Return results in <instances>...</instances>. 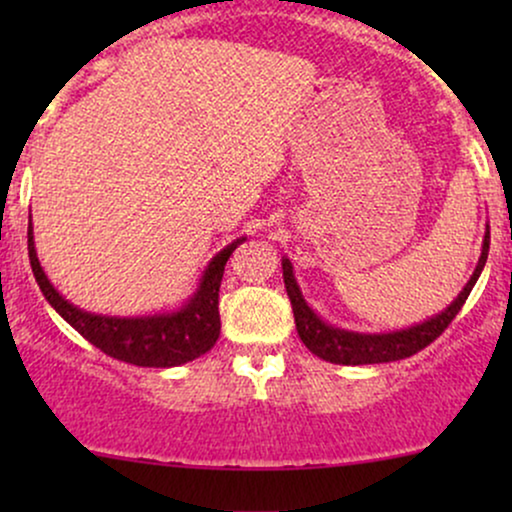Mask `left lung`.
Returning <instances> with one entry per match:
<instances>
[{
	"label": "left lung",
	"mask_w": 512,
	"mask_h": 512,
	"mask_svg": "<svg viewBox=\"0 0 512 512\" xmlns=\"http://www.w3.org/2000/svg\"><path fill=\"white\" fill-rule=\"evenodd\" d=\"M489 240L491 236H484V250H481L479 264L474 269L472 279L464 286L460 296L455 298V303L450 305L445 313H440L424 325L409 327V330L392 332V334H356V332H344L334 330V327L325 325V322L317 317L313 310L308 308L303 301L301 291H298L296 279H293V267L289 260L281 262L284 267V284L286 293H289L291 305H293V317H296V330L301 342L313 351L315 356H320L322 361L330 363H342V366H366V363H390L399 361V358H407L419 354L421 349H426L428 344L436 342V339L448 330V325L455 320V315L460 313L467 296L472 293L474 284H477L481 269H484L486 257H489Z\"/></svg>",
	"instance_id": "8db88e82"
}]
</instances>
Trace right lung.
<instances>
[{
  "mask_svg": "<svg viewBox=\"0 0 512 512\" xmlns=\"http://www.w3.org/2000/svg\"><path fill=\"white\" fill-rule=\"evenodd\" d=\"M243 240L245 238H238L236 243L228 245L226 250H221L211 260L195 298L180 313L154 317H103L74 308L72 303L64 301L60 293L52 289L48 276H45L43 267H40L38 257H35L31 223H28V257H31V269L40 291L48 298L52 308L81 337L88 339L96 349H101L103 354L144 368L180 366V363L195 361V358L207 354L211 346L216 344L221 332L219 286L223 279V269H226L228 257L233 255V250Z\"/></svg>",
  "mask_w": 512,
  "mask_h": 512,
  "instance_id": "obj_1",
  "label": "right lung"
}]
</instances>
